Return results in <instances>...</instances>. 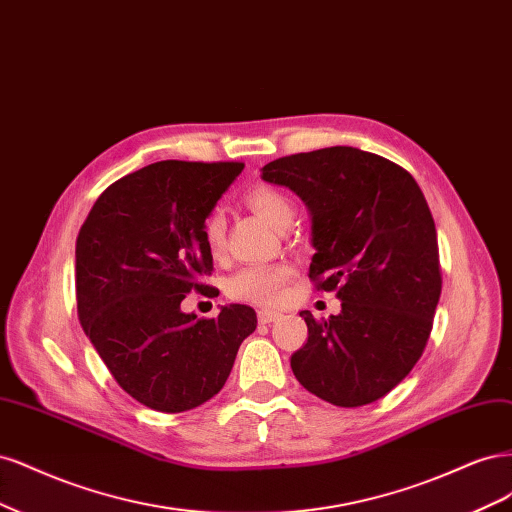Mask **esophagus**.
Listing matches in <instances>:
<instances>
[{"label":"esophagus","instance_id":"34e87169","mask_svg":"<svg viewBox=\"0 0 512 512\" xmlns=\"http://www.w3.org/2000/svg\"><path fill=\"white\" fill-rule=\"evenodd\" d=\"M278 317H280V315H278V312H274V310H259V312H257V319H259V323H263V325L276 321Z\"/></svg>","mask_w":512,"mask_h":512}]
</instances>
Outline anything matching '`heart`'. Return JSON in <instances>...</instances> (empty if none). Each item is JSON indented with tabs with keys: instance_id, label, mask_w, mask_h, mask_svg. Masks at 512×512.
Here are the masks:
<instances>
[{
	"instance_id": "heart-1",
	"label": "heart",
	"mask_w": 512,
	"mask_h": 512,
	"mask_svg": "<svg viewBox=\"0 0 512 512\" xmlns=\"http://www.w3.org/2000/svg\"><path fill=\"white\" fill-rule=\"evenodd\" d=\"M249 204L263 221L272 227L283 229L293 221V202L289 195L276 187L259 185L246 193ZM227 221L221 208L210 210L204 221V240L212 255H221L225 249ZM293 276L289 263H272V266H249L238 270L227 280V295L238 302H249L257 306H276L285 298V287Z\"/></svg>"
}]
</instances>
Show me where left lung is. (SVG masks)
<instances>
[{
  "instance_id": "8db88e82",
  "label": "left lung",
  "mask_w": 512,
  "mask_h": 512,
  "mask_svg": "<svg viewBox=\"0 0 512 512\" xmlns=\"http://www.w3.org/2000/svg\"><path fill=\"white\" fill-rule=\"evenodd\" d=\"M261 172L306 202L317 249L308 276L342 300L336 317L300 312L308 340L291 355L295 378L334 406L381 400L423 355L442 291L436 225L417 180L353 146L280 157Z\"/></svg>"
}]
</instances>
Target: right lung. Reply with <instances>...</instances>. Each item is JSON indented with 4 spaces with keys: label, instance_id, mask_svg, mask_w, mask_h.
I'll return each mask as SVG.
<instances>
[{
    "label": "right lung",
    "instance_id": "add662e5",
    "mask_svg": "<svg viewBox=\"0 0 512 512\" xmlns=\"http://www.w3.org/2000/svg\"><path fill=\"white\" fill-rule=\"evenodd\" d=\"M240 161H157L112 183L76 238L78 319L114 381L140 404L183 412L217 395L242 340L255 332L251 306L219 317L180 310L206 291L212 272L204 221L242 172Z\"/></svg>",
    "mask_w": 512,
    "mask_h": 512
}]
</instances>
